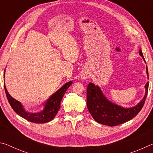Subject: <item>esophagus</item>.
Segmentation results:
<instances>
[{
    "mask_svg": "<svg viewBox=\"0 0 153 153\" xmlns=\"http://www.w3.org/2000/svg\"><path fill=\"white\" fill-rule=\"evenodd\" d=\"M88 77H89V75H88V74H87V73H84L82 76V78L83 79H87L88 78Z\"/></svg>",
    "mask_w": 153,
    "mask_h": 153,
    "instance_id": "esophagus-1",
    "label": "esophagus"
}]
</instances>
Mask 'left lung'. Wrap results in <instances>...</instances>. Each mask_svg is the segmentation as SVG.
<instances>
[{
    "label": "left lung",
    "mask_w": 153,
    "mask_h": 153,
    "mask_svg": "<svg viewBox=\"0 0 153 153\" xmlns=\"http://www.w3.org/2000/svg\"><path fill=\"white\" fill-rule=\"evenodd\" d=\"M139 55L145 63L143 54L140 48ZM146 74L149 79L148 68ZM145 94L142 99L136 106L125 108L108 100L100 87L93 83H89L87 87V107L90 113L97 122L108 126H115L131 120L138 115L143 107L147 94L149 82L145 85Z\"/></svg>",
    "instance_id": "obj_1"
}]
</instances>
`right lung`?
<instances>
[{
	"label": "right lung",
	"instance_id": "1",
	"mask_svg": "<svg viewBox=\"0 0 153 153\" xmlns=\"http://www.w3.org/2000/svg\"><path fill=\"white\" fill-rule=\"evenodd\" d=\"M4 73L5 70L4 72ZM72 83H73L72 81L65 83L60 89H59L53 95H51L48 99H47V100L44 103L43 110L38 113H32L27 111L25 109L22 103L16 99H15L14 98H13L9 94L7 88L5 86L4 83V88L9 104L15 113L22 117L25 119V120L30 121V122L36 123H45L49 122V121L53 120L55 118L59 108H61V101L62 98H63L65 93L68 89V88H69V86L72 84Z\"/></svg>",
	"mask_w": 153,
	"mask_h": 153
}]
</instances>
